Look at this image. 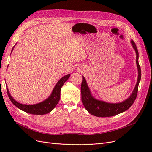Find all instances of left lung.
I'll return each instance as SVG.
<instances>
[{
	"label": "left lung",
	"mask_w": 152,
	"mask_h": 152,
	"mask_svg": "<svg viewBox=\"0 0 152 152\" xmlns=\"http://www.w3.org/2000/svg\"><path fill=\"white\" fill-rule=\"evenodd\" d=\"M132 46L135 49L136 53V64L137 70H138V78L135 88L133 91L131 96L126 101L121 103H108L102 101H99L93 98L91 96L90 91L85 78L82 77V82L81 84V94H82V102L84 107L91 115L98 117H107L116 115L122 112L126 111L129 108L135 101L137 91H138V86L141 80V68L138 63V50L137 49L136 44L134 41H131Z\"/></svg>",
	"instance_id": "1"
}]
</instances>
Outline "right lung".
<instances>
[{"label":"right lung","instance_id":"1","mask_svg":"<svg viewBox=\"0 0 152 152\" xmlns=\"http://www.w3.org/2000/svg\"><path fill=\"white\" fill-rule=\"evenodd\" d=\"M14 48V47H13ZM13 48L12 50H13ZM70 74H68L65 77H62L61 79L59 80L58 83L55 86L54 88L53 89V93L47 99H45L44 102H41L40 103L36 104H32V105H28V104H23L19 103L18 102L12 98L11 96L10 92L7 89V95L10 98L11 102L15 104L16 107L20 108V110H23L26 113L34 114V115H44L49 113L51 112L52 110L55 108L58 103L59 102V99H60V91L61 88L64 84V83L68 80V79L70 77Z\"/></svg>","mask_w":152,"mask_h":152}]
</instances>
